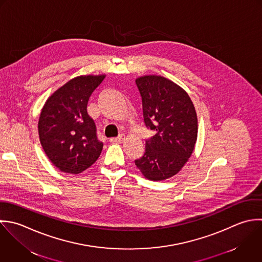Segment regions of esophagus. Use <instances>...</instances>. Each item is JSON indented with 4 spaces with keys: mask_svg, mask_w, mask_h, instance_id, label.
<instances>
[{
    "mask_svg": "<svg viewBox=\"0 0 262 262\" xmlns=\"http://www.w3.org/2000/svg\"><path fill=\"white\" fill-rule=\"evenodd\" d=\"M125 140V136L124 135H120L119 137H117V138H111L110 139V142H112V143H121L122 141H124Z\"/></svg>",
    "mask_w": 262,
    "mask_h": 262,
    "instance_id": "obj_1",
    "label": "esophagus"
}]
</instances>
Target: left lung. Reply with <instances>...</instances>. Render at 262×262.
Instances as JSON below:
<instances>
[{"instance_id":"8db88e82","label":"left lung","mask_w":262,"mask_h":262,"mask_svg":"<svg viewBox=\"0 0 262 262\" xmlns=\"http://www.w3.org/2000/svg\"><path fill=\"white\" fill-rule=\"evenodd\" d=\"M142 96L144 120L156 134L146 141L144 155L135 160L142 174L154 182L176 176L195 149L198 119L188 93L161 75L136 79Z\"/></svg>"}]
</instances>
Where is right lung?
<instances>
[{"label":"right lung","mask_w":262,"mask_h":262,"mask_svg":"<svg viewBox=\"0 0 262 262\" xmlns=\"http://www.w3.org/2000/svg\"><path fill=\"white\" fill-rule=\"evenodd\" d=\"M105 74L76 76L55 91L46 101L38 118L40 145L61 171L77 174L99 158L103 143L86 111L92 93Z\"/></svg>","instance_id":"add662e5"}]
</instances>
